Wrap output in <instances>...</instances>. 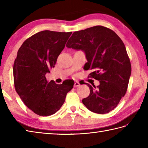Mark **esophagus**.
<instances>
[{"mask_svg":"<svg viewBox=\"0 0 148 148\" xmlns=\"http://www.w3.org/2000/svg\"><path fill=\"white\" fill-rule=\"evenodd\" d=\"M80 86V84H79V83L78 82V81H75L74 86L75 88H76V87H78V86Z\"/></svg>","mask_w":148,"mask_h":148,"instance_id":"esophagus-1","label":"esophagus"}]
</instances>
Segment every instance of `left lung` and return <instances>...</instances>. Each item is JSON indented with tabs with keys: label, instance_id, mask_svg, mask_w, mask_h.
I'll list each match as a JSON object with an SVG mask.
<instances>
[{
	"label": "left lung",
	"instance_id": "left-lung-1",
	"mask_svg": "<svg viewBox=\"0 0 148 148\" xmlns=\"http://www.w3.org/2000/svg\"><path fill=\"white\" fill-rule=\"evenodd\" d=\"M66 46L85 53L84 69L92 70L90 76L100 82L97 87L85 83L90 93L83 104L97 114L114 109L126 93L132 71L122 40L113 30L98 25L74 32Z\"/></svg>",
	"mask_w": 148,
	"mask_h": 148
}]
</instances>
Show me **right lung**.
<instances>
[{"label": "right lung", "mask_w": 148, "mask_h": 148, "mask_svg": "<svg viewBox=\"0 0 148 148\" xmlns=\"http://www.w3.org/2000/svg\"><path fill=\"white\" fill-rule=\"evenodd\" d=\"M71 34L41 31L25 40L18 51L13 65L15 90L25 104L39 116L55 114L73 88L71 79L57 84L45 76L55 67Z\"/></svg>", "instance_id": "1"}]
</instances>
